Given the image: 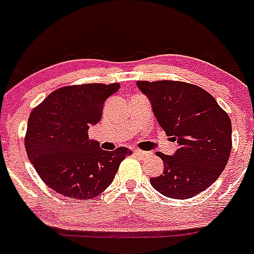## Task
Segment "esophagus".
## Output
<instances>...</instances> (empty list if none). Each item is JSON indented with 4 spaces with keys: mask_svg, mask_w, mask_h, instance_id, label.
Here are the masks:
<instances>
[{
    "mask_svg": "<svg viewBox=\"0 0 254 254\" xmlns=\"http://www.w3.org/2000/svg\"><path fill=\"white\" fill-rule=\"evenodd\" d=\"M133 153L135 155V156H139V157L146 156V152H143V151H140V150H133Z\"/></svg>",
    "mask_w": 254,
    "mask_h": 254,
    "instance_id": "esophagus-1",
    "label": "esophagus"
}]
</instances>
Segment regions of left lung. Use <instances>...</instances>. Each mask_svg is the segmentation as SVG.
<instances>
[{
	"label": "left lung",
	"mask_w": 254,
	"mask_h": 254,
	"mask_svg": "<svg viewBox=\"0 0 254 254\" xmlns=\"http://www.w3.org/2000/svg\"><path fill=\"white\" fill-rule=\"evenodd\" d=\"M164 131L178 143L173 155L157 152L164 172L152 187L172 199H189L221 176L231 152V120L201 87L181 81H138Z\"/></svg>",
	"instance_id": "1"
}]
</instances>
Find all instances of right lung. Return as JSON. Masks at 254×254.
Returning <instances> with one entry per match:
<instances>
[{"label": "right lung", "instance_id": "obj_1", "mask_svg": "<svg viewBox=\"0 0 254 254\" xmlns=\"http://www.w3.org/2000/svg\"><path fill=\"white\" fill-rule=\"evenodd\" d=\"M120 84H84L59 87L32 111L25 151L51 190L86 200L102 193L114 181L119 165L131 151H104L87 130L101 121L103 104Z\"/></svg>", "mask_w": 254, "mask_h": 254}]
</instances>
